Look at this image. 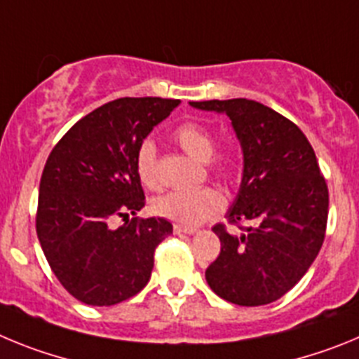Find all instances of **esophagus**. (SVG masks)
<instances>
[{"label":"esophagus","mask_w":359,"mask_h":359,"mask_svg":"<svg viewBox=\"0 0 359 359\" xmlns=\"http://www.w3.org/2000/svg\"><path fill=\"white\" fill-rule=\"evenodd\" d=\"M174 233H187V236H194L198 233L196 228H190V226H183V224H174Z\"/></svg>","instance_id":"esophagus-1"}]
</instances>
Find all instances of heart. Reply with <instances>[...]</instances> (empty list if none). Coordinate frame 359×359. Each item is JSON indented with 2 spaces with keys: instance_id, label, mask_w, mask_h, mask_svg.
Returning <instances> with one entry per match:
<instances>
[{
  "instance_id": "1",
  "label": "heart",
  "mask_w": 359,
  "mask_h": 359,
  "mask_svg": "<svg viewBox=\"0 0 359 359\" xmlns=\"http://www.w3.org/2000/svg\"><path fill=\"white\" fill-rule=\"evenodd\" d=\"M174 140L190 158L198 161H208V169L217 177H230L233 172V158L230 154L215 152V138L212 131L201 123L187 122L174 131ZM136 174L145 187H156V147L151 140L142 142L136 151ZM224 199L215 189L205 187L198 190H174L154 199L152 208L158 215L170 219L183 226H196L223 210Z\"/></svg>"
}]
</instances>
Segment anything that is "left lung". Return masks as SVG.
<instances>
[{
	"label": "left lung",
	"instance_id": "obj_1",
	"mask_svg": "<svg viewBox=\"0 0 359 359\" xmlns=\"http://www.w3.org/2000/svg\"><path fill=\"white\" fill-rule=\"evenodd\" d=\"M230 116L244 158L243 182L224 224L212 230L221 253L205 271L215 294L237 306L278 300L306 275L322 248L329 214L327 183L309 140L291 120L248 98L190 102Z\"/></svg>",
	"mask_w": 359,
	"mask_h": 359
}]
</instances>
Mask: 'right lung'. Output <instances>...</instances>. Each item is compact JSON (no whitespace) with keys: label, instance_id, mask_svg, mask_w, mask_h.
Here are the masks:
<instances>
[{"label":"right lung","instance_id":"obj_1","mask_svg":"<svg viewBox=\"0 0 359 359\" xmlns=\"http://www.w3.org/2000/svg\"><path fill=\"white\" fill-rule=\"evenodd\" d=\"M177 106L174 98H116L79 120L46 160L37 237L65 290L88 306H115L140 293L154 250L172 233L167 219L129 214L145 205L136 151ZM115 215L126 223L113 231Z\"/></svg>","mask_w":359,"mask_h":359}]
</instances>
